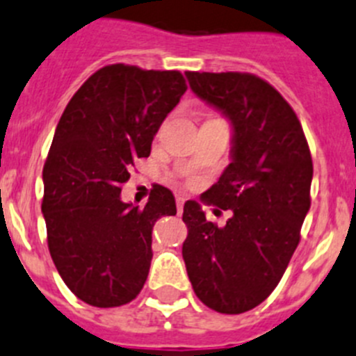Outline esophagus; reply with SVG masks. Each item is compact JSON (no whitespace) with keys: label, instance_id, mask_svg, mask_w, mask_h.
<instances>
[{"label":"esophagus","instance_id":"obj_1","mask_svg":"<svg viewBox=\"0 0 356 356\" xmlns=\"http://www.w3.org/2000/svg\"><path fill=\"white\" fill-rule=\"evenodd\" d=\"M184 202H186L184 197H177V198H175V204H177V211L179 212H182V209H184Z\"/></svg>","mask_w":356,"mask_h":356}]
</instances>
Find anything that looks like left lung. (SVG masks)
<instances>
[{"instance_id": "obj_1", "label": "left lung", "mask_w": 356, "mask_h": 356, "mask_svg": "<svg viewBox=\"0 0 356 356\" xmlns=\"http://www.w3.org/2000/svg\"><path fill=\"white\" fill-rule=\"evenodd\" d=\"M189 88L232 122L230 165L202 200L232 211L225 227L184 204L182 244L197 297L223 314L257 307L274 291L311 207L313 159L286 99L251 73L186 72Z\"/></svg>"}]
</instances>
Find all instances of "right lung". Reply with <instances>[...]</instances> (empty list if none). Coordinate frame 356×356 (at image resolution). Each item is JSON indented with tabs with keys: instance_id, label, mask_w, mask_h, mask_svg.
<instances>
[{
	"instance_id": "1",
	"label": "right lung",
	"mask_w": 356,
	"mask_h": 356,
	"mask_svg": "<svg viewBox=\"0 0 356 356\" xmlns=\"http://www.w3.org/2000/svg\"><path fill=\"white\" fill-rule=\"evenodd\" d=\"M186 92L182 73L103 66L66 105L43 167L42 212L52 261L66 286L95 307L140 293L152 260V227L177 212L158 186L144 209L121 200L137 158Z\"/></svg>"
}]
</instances>
